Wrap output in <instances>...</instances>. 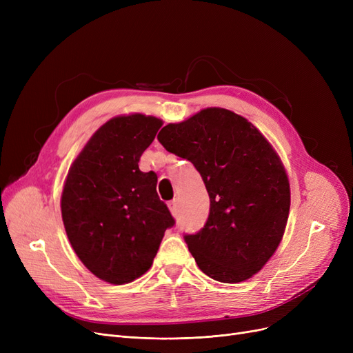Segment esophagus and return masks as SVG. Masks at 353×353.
<instances>
[{
  "label": "esophagus",
  "instance_id": "obj_1",
  "mask_svg": "<svg viewBox=\"0 0 353 353\" xmlns=\"http://www.w3.org/2000/svg\"><path fill=\"white\" fill-rule=\"evenodd\" d=\"M169 209H170V212H172V214H173V216H176V214H177V203H176L174 200L169 203Z\"/></svg>",
  "mask_w": 353,
  "mask_h": 353
}]
</instances>
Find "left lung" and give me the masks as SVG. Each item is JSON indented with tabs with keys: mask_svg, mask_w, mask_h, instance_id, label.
<instances>
[{
	"mask_svg": "<svg viewBox=\"0 0 353 353\" xmlns=\"http://www.w3.org/2000/svg\"><path fill=\"white\" fill-rule=\"evenodd\" d=\"M157 139L193 163L210 197L205 228L184 236L199 269L223 283L250 279L288 223L290 186L279 154L248 119L220 107L164 125Z\"/></svg>",
	"mask_w": 353,
	"mask_h": 353,
	"instance_id": "obj_1",
	"label": "left lung"
}]
</instances>
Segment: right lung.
Wrapping results in <instances>:
<instances>
[{"label": "right lung", "mask_w": 353, "mask_h": 353, "mask_svg": "<svg viewBox=\"0 0 353 353\" xmlns=\"http://www.w3.org/2000/svg\"><path fill=\"white\" fill-rule=\"evenodd\" d=\"M163 120L132 113L110 119L72 161L61 193V216L83 265L111 285L136 281L153 265L167 228L154 172L139 161Z\"/></svg>", "instance_id": "add662e5"}]
</instances>
